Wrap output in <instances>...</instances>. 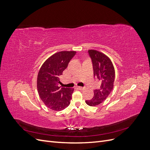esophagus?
I'll list each match as a JSON object with an SVG mask.
<instances>
[{
	"label": "esophagus",
	"instance_id": "34e87169",
	"mask_svg": "<svg viewBox=\"0 0 150 150\" xmlns=\"http://www.w3.org/2000/svg\"><path fill=\"white\" fill-rule=\"evenodd\" d=\"M78 88L79 89H80V90H82V89H84V88L81 87V86H78Z\"/></svg>",
	"mask_w": 150,
	"mask_h": 150
}]
</instances>
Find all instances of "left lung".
<instances>
[{
    "mask_svg": "<svg viewBox=\"0 0 150 150\" xmlns=\"http://www.w3.org/2000/svg\"><path fill=\"white\" fill-rule=\"evenodd\" d=\"M89 56L91 59L94 78L99 81L100 86L94 90V96L86 103L90 106H97L108 97L113 89L115 71L110 59L104 54L89 50Z\"/></svg>",
    "mask_w": 150,
    "mask_h": 150,
    "instance_id": "left-lung-1",
    "label": "left lung"
}]
</instances>
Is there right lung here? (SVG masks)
I'll list each match as a JSON object with an SVG mask.
<instances>
[{
    "label": "right lung",
    "instance_id": "add662e5",
    "mask_svg": "<svg viewBox=\"0 0 150 150\" xmlns=\"http://www.w3.org/2000/svg\"><path fill=\"white\" fill-rule=\"evenodd\" d=\"M76 51L59 52L49 57L40 67L37 87L40 98L54 111L64 110L69 105L73 88L59 87V77L67 67Z\"/></svg>",
    "mask_w": 150,
    "mask_h": 150
}]
</instances>
